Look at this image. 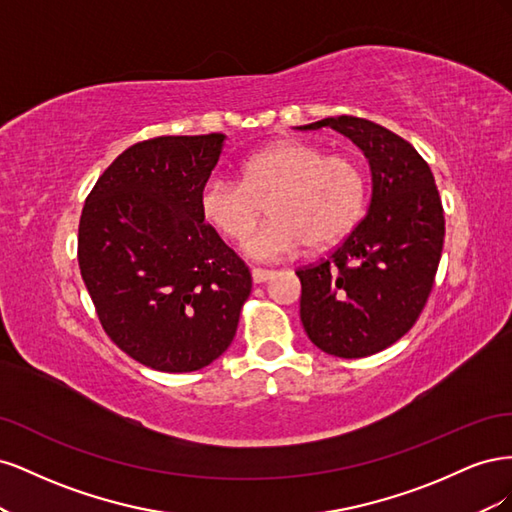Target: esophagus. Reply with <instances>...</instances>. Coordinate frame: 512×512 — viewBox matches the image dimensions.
<instances>
[{"label":"esophagus","instance_id":"esophagus-1","mask_svg":"<svg viewBox=\"0 0 512 512\" xmlns=\"http://www.w3.org/2000/svg\"><path fill=\"white\" fill-rule=\"evenodd\" d=\"M273 275H275V271H269V269H260V267L252 269V280H254V284H265L267 280H271Z\"/></svg>","mask_w":512,"mask_h":512}]
</instances>
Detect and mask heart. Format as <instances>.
<instances>
[{
	"label": "heart",
	"instance_id": "obj_1",
	"mask_svg": "<svg viewBox=\"0 0 512 512\" xmlns=\"http://www.w3.org/2000/svg\"><path fill=\"white\" fill-rule=\"evenodd\" d=\"M268 200L272 220L256 233L251 228ZM367 200V175L361 162L344 153L327 156L314 143L286 138L252 153L239 181L209 179L198 196L203 218L245 254L280 260L309 247L342 239L359 222Z\"/></svg>",
	"mask_w": 512,
	"mask_h": 512
}]
</instances>
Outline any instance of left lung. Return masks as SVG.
Returning a JSON list of instances; mask_svg holds the SVG:
<instances>
[{"instance_id": "8db88e82", "label": "left lung", "mask_w": 512, "mask_h": 512, "mask_svg": "<svg viewBox=\"0 0 512 512\" xmlns=\"http://www.w3.org/2000/svg\"><path fill=\"white\" fill-rule=\"evenodd\" d=\"M320 128L365 153L371 200L342 245L297 271L301 322L322 352L361 359L404 337L425 307L442 256L444 211L431 168L404 138L350 115L299 126Z\"/></svg>"}]
</instances>
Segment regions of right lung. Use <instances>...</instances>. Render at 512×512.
I'll return each instance as SVG.
<instances>
[{
	"label": "right lung",
	"instance_id": "right-lung-1",
	"mask_svg": "<svg viewBox=\"0 0 512 512\" xmlns=\"http://www.w3.org/2000/svg\"><path fill=\"white\" fill-rule=\"evenodd\" d=\"M226 136H158L87 196L79 267L106 335L145 367L183 374L228 350L252 275L200 213Z\"/></svg>",
	"mask_w": 512,
	"mask_h": 512
}]
</instances>
